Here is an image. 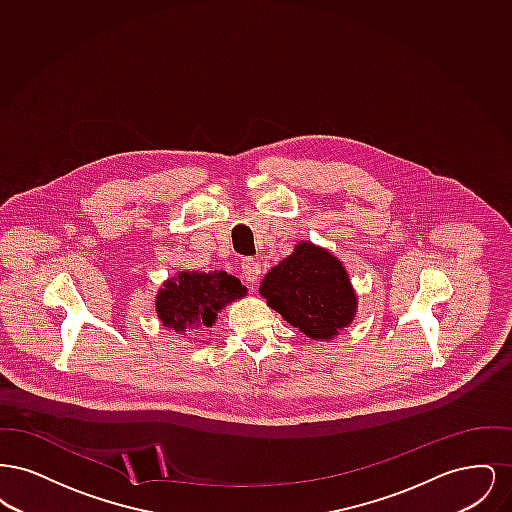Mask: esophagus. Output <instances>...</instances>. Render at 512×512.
Wrapping results in <instances>:
<instances>
[{
    "mask_svg": "<svg viewBox=\"0 0 512 512\" xmlns=\"http://www.w3.org/2000/svg\"><path fill=\"white\" fill-rule=\"evenodd\" d=\"M259 272H261V267H259V263L253 257H244L242 259V276H244L247 284L253 286L257 282V278H259Z\"/></svg>",
    "mask_w": 512,
    "mask_h": 512,
    "instance_id": "obj_1",
    "label": "esophagus"
}]
</instances>
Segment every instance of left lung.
Returning <instances> with one entry per match:
<instances>
[{
	"instance_id": "obj_1",
	"label": "left lung",
	"mask_w": 512,
	"mask_h": 512,
	"mask_svg": "<svg viewBox=\"0 0 512 512\" xmlns=\"http://www.w3.org/2000/svg\"><path fill=\"white\" fill-rule=\"evenodd\" d=\"M267 305L313 340L330 341L357 313L349 274L328 249L311 242L270 268L259 286Z\"/></svg>"
}]
</instances>
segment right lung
<instances>
[{
    "instance_id": "obj_1",
    "label": "right lung",
    "mask_w": 512,
    "mask_h": 512,
    "mask_svg": "<svg viewBox=\"0 0 512 512\" xmlns=\"http://www.w3.org/2000/svg\"><path fill=\"white\" fill-rule=\"evenodd\" d=\"M245 293L242 282L224 270H182L157 292L155 311L163 326L184 334L186 328L213 326L220 309Z\"/></svg>"
}]
</instances>
